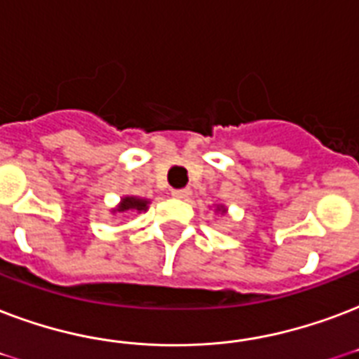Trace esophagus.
Here are the masks:
<instances>
[{
  "label": "esophagus",
  "mask_w": 359,
  "mask_h": 359,
  "mask_svg": "<svg viewBox=\"0 0 359 359\" xmlns=\"http://www.w3.org/2000/svg\"><path fill=\"white\" fill-rule=\"evenodd\" d=\"M191 191L188 190V188H182V190H173L171 191V196H173L175 199H188L190 198Z\"/></svg>",
  "instance_id": "1"
}]
</instances>
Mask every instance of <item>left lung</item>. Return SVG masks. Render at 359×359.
I'll use <instances>...</instances> for the list:
<instances>
[{"label": "left lung", "instance_id": "8db88e82", "mask_svg": "<svg viewBox=\"0 0 359 359\" xmlns=\"http://www.w3.org/2000/svg\"><path fill=\"white\" fill-rule=\"evenodd\" d=\"M216 210H222V212H226V209H224L222 205H220V207H216Z\"/></svg>", "mask_w": 359, "mask_h": 359}]
</instances>
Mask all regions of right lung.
<instances>
[{"instance_id": "add662e5", "label": "right lung", "mask_w": 359, "mask_h": 359, "mask_svg": "<svg viewBox=\"0 0 359 359\" xmlns=\"http://www.w3.org/2000/svg\"><path fill=\"white\" fill-rule=\"evenodd\" d=\"M149 209V199L135 198V196H126L122 198V201L118 203V207L113 210V212H126V210H137V212H143V210Z\"/></svg>"}]
</instances>
